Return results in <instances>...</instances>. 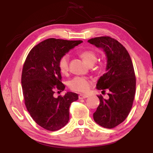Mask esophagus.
Instances as JSON below:
<instances>
[{
  "label": "esophagus",
  "mask_w": 153,
  "mask_h": 153,
  "mask_svg": "<svg viewBox=\"0 0 153 153\" xmlns=\"http://www.w3.org/2000/svg\"><path fill=\"white\" fill-rule=\"evenodd\" d=\"M88 97V96L86 94H80L79 95V99H84V98H86Z\"/></svg>",
  "instance_id": "esophagus-1"
}]
</instances>
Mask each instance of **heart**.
I'll use <instances>...</instances> for the list:
<instances>
[{
	"instance_id": "b5f03b06",
	"label": "heart",
	"mask_w": 153,
	"mask_h": 153,
	"mask_svg": "<svg viewBox=\"0 0 153 153\" xmlns=\"http://www.w3.org/2000/svg\"><path fill=\"white\" fill-rule=\"evenodd\" d=\"M79 56L88 65H93L97 60V56L93 51H85L79 53ZM69 56L63 55L59 61V68L62 74H66L69 70ZM69 86L72 90L79 92H86L90 89V82L86 77H77L69 82Z\"/></svg>"
}]
</instances>
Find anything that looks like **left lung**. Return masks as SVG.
<instances>
[{
	"label": "left lung",
	"instance_id": "1",
	"mask_svg": "<svg viewBox=\"0 0 153 153\" xmlns=\"http://www.w3.org/2000/svg\"><path fill=\"white\" fill-rule=\"evenodd\" d=\"M88 42L102 48L107 57L105 74L98 79L97 89L110 91L108 99L98 97L100 105L93 118L103 128H115L126 120L132 107L136 92L132 61L126 48L112 38L102 36Z\"/></svg>",
	"mask_w": 153,
	"mask_h": 153
}]
</instances>
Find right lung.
I'll return each instance as SVG.
<instances>
[{
  "label": "right lung",
  "instance_id": "obj_1",
  "mask_svg": "<svg viewBox=\"0 0 153 153\" xmlns=\"http://www.w3.org/2000/svg\"><path fill=\"white\" fill-rule=\"evenodd\" d=\"M82 42L49 38L35 46L23 67L22 86L25 105L35 122L49 131H56L68 123L69 108L78 99L76 93L67 92L54 97V90L63 91L59 61L63 55Z\"/></svg>",
  "mask_w": 153,
  "mask_h": 153
}]
</instances>
